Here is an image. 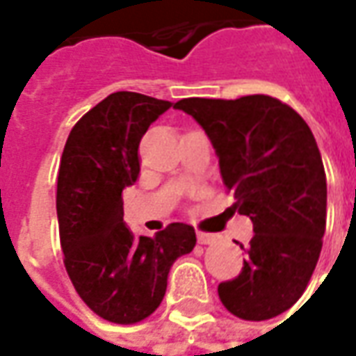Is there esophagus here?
Instances as JSON below:
<instances>
[{
  "instance_id": "1",
  "label": "esophagus",
  "mask_w": 356,
  "mask_h": 356,
  "mask_svg": "<svg viewBox=\"0 0 356 356\" xmlns=\"http://www.w3.org/2000/svg\"><path fill=\"white\" fill-rule=\"evenodd\" d=\"M196 236H198V242H200V244H213L217 240L216 234H211V232L198 231L196 232Z\"/></svg>"
}]
</instances>
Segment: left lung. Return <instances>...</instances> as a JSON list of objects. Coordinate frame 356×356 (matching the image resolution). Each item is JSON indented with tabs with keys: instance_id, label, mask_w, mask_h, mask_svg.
Returning <instances> with one entry per match:
<instances>
[{
	"instance_id": "1",
	"label": "left lung",
	"mask_w": 356,
	"mask_h": 356,
	"mask_svg": "<svg viewBox=\"0 0 356 356\" xmlns=\"http://www.w3.org/2000/svg\"><path fill=\"white\" fill-rule=\"evenodd\" d=\"M216 148L232 209L254 223L240 275L219 284L234 316L268 321L298 301L313 276L326 231V173L313 131L268 95L236 101L183 99ZM238 244V242H236Z\"/></svg>"
}]
</instances>
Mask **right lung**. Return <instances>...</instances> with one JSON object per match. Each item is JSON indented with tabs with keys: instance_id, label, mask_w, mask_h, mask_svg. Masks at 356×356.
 Instances as JSON below:
<instances>
[{
	"instance_id": "add662e5",
	"label": "right lung",
	"mask_w": 356,
	"mask_h": 356,
	"mask_svg": "<svg viewBox=\"0 0 356 356\" xmlns=\"http://www.w3.org/2000/svg\"><path fill=\"white\" fill-rule=\"evenodd\" d=\"M173 102L118 91L89 110L66 139L57 179V217L66 273L86 305L116 324L147 318L162 303L177 257L196 232L171 223L135 236L124 221V193L140 173L139 143Z\"/></svg>"
}]
</instances>
